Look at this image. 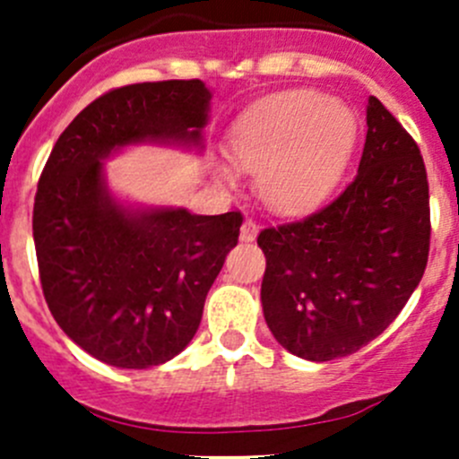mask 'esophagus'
<instances>
[{
  "instance_id": "34e87169",
  "label": "esophagus",
  "mask_w": 459,
  "mask_h": 459,
  "mask_svg": "<svg viewBox=\"0 0 459 459\" xmlns=\"http://www.w3.org/2000/svg\"><path fill=\"white\" fill-rule=\"evenodd\" d=\"M257 233H259L257 221L244 220L242 229H239V239H242V242H253V239L257 238Z\"/></svg>"
}]
</instances>
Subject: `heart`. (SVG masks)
Segmentation results:
<instances>
[{
  "label": "heart",
  "mask_w": 459,
  "mask_h": 459,
  "mask_svg": "<svg viewBox=\"0 0 459 459\" xmlns=\"http://www.w3.org/2000/svg\"><path fill=\"white\" fill-rule=\"evenodd\" d=\"M358 137V117L317 91H289L253 106L230 137V157L255 175L259 200L293 215L316 206L340 179ZM233 182L229 166H217Z\"/></svg>",
  "instance_id": "1"
}]
</instances>
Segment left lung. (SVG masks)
Returning a JSON list of instances; mask_svg holds the SVG:
<instances>
[{"label": "left lung", "mask_w": 459, "mask_h": 459, "mask_svg": "<svg viewBox=\"0 0 459 459\" xmlns=\"http://www.w3.org/2000/svg\"><path fill=\"white\" fill-rule=\"evenodd\" d=\"M353 182L308 217L264 229V319L289 353L331 362L393 322L424 275L429 182L418 143L368 97Z\"/></svg>", "instance_id": "1"}]
</instances>
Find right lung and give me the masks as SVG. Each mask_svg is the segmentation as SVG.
Wrapping results in <instances>:
<instances>
[{"label": "right lung", "mask_w": 459, "mask_h": 459, "mask_svg": "<svg viewBox=\"0 0 459 459\" xmlns=\"http://www.w3.org/2000/svg\"><path fill=\"white\" fill-rule=\"evenodd\" d=\"M211 97L200 80L115 88L68 124L39 178L32 238L46 304L110 367H160L186 349L242 215L122 202L104 161L142 143L202 152Z\"/></svg>", "instance_id": "1"}]
</instances>
